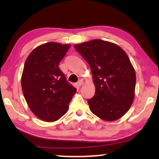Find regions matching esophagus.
Here are the masks:
<instances>
[{
	"label": "esophagus",
	"mask_w": 159,
	"mask_h": 159,
	"mask_svg": "<svg viewBox=\"0 0 159 159\" xmlns=\"http://www.w3.org/2000/svg\"><path fill=\"white\" fill-rule=\"evenodd\" d=\"M83 80H79V82H77V84H78V86H82V84H83Z\"/></svg>",
	"instance_id": "obj_1"
}]
</instances>
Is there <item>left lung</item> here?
<instances>
[{
  "label": "left lung",
  "instance_id": "left-lung-1",
  "mask_svg": "<svg viewBox=\"0 0 159 159\" xmlns=\"http://www.w3.org/2000/svg\"><path fill=\"white\" fill-rule=\"evenodd\" d=\"M74 47L92 71L95 93L88 100L90 111L105 121L121 118L131 107L136 84L127 54L119 45L99 39Z\"/></svg>",
  "mask_w": 159,
  "mask_h": 159
}]
</instances>
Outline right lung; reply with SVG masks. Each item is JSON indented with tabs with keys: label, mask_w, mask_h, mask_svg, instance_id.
<instances>
[{
	"label": "right lung",
	"mask_w": 159,
	"mask_h": 159,
	"mask_svg": "<svg viewBox=\"0 0 159 159\" xmlns=\"http://www.w3.org/2000/svg\"><path fill=\"white\" fill-rule=\"evenodd\" d=\"M70 45L50 42L34 48L26 59L21 88L30 110L45 121L66 114L77 89L69 83L58 65Z\"/></svg>",
	"instance_id": "1"
}]
</instances>
